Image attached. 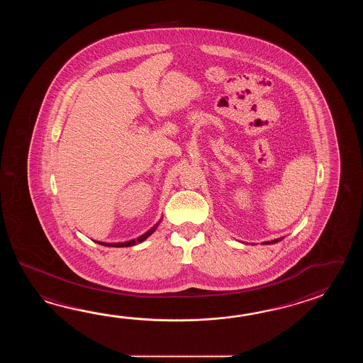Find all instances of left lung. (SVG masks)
<instances>
[{
  "label": "left lung",
  "mask_w": 363,
  "mask_h": 363,
  "mask_svg": "<svg viewBox=\"0 0 363 363\" xmlns=\"http://www.w3.org/2000/svg\"><path fill=\"white\" fill-rule=\"evenodd\" d=\"M277 241H279V240H272L271 242H269V241H267V242H264V244H274V242H277Z\"/></svg>",
  "instance_id": "left-lung-1"
}]
</instances>
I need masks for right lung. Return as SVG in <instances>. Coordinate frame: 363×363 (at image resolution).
Listing matches in <instances>:
<instances>
[{"instance_id":"add662e5","label":"right lung","mask_w":363,"mask_h":363,"mask_svg":"<svg viewBox=\"0 0 363 363\" xmlns=\"http://www.w3.org/2000/svg\"><path fill=\"white\" fill-rule=\"evenodd\" d=\"M157 225L158 224H155L153 228H150L147 233H144L143 236H140L136 240H131V241H127V242H116V244H108V242H100V241H97L99 244L101 245H105V247H132V245H136V244H139V242H143L144 240L147 239V236H150L153 232L155 231V228H157Z\"/></svg>"}]
</instances>
